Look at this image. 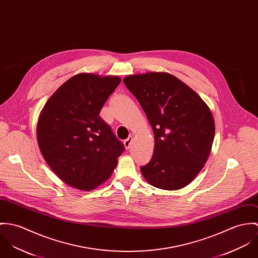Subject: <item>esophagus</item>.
I'll list each match as a JSON object with an SVG mask.
<instances>
[{
    "instance_id": "1",
    "label": "esophagus",
    "mask_w": 258,
    "mask_h": 258,
    "mask_svg": "<svg viewBox=\"0 0 258 258\" xmlns=\"http://www.w3.org/2000/svg\"><path fill=\"white\" fill-rule=\"evenodd\" d=\"M133 143V137H128L126 140H124V147L126 148V149H128L130 148V146H131V144Z\"/></svg>"
}]
</instances>
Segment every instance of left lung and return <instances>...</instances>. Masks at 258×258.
<instances>
[{"label": "left lung", "mask_w": 258, "mask_h": 258, "mask_svg": "<svg viewBox=\"0 0 258 258\" xmlns=\"http://www.w3.org/2000/svg\"><path fill=\"white\" fill-rule=\"evenodd\" d=\"M141 104L154 134L151 160L141 166L152 186L178 190L204 167L215 137L213 115L200 96L169 73L149 72L123 79Z\"/></svg>", "instance_id": "1"}]
</instances>
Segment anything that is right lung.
I'll return each mask as SVG.
<instances>
[{"mask_svg":"<svg viewBox=\"0 0 258 258\" xmlns=\"http://www.w3.org/2000/svg\"><path fill=\"white\" fill-rule=\"evenodd\" d=\"M121 79L80 73L58 88L39 115L36 136L46 163L66 184L90 191L114 171L124 147L99 115Z\"/></svg>","mask_w":258,"mask_h":258,"instance_id":"obj_1","label":"right lung"}]
</instances>
